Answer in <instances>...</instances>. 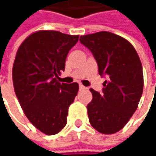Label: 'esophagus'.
Here are the masks:
<instances>
[{
    "instance_id": "1",
    "label": "esophagus",
    "mask_w": 156,
    "mask_h": 156,
    "mask_svg": "<svg viewBox=\"0 0 156 156\" xmlns=\"http://www.w3.org/2000/svg\"><path fill=\"white\" fill-rule=\"evenodd\" d=\"M85 88H86V87H84L83 85H81V84H80V85H79V89H80V90H84Z\"/></svg>"
}]
</instances>
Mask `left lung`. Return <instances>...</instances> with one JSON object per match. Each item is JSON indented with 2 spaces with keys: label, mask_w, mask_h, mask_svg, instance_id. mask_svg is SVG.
Returning a JSON list of instances; mask_svg holds the SVG:
<instances>
[{
  "label": "left lung",
  "mask_w": 156,
  "mask_h": 156,
  "mask_svg": "<svg viewBox=\"0 0 156 156\" xmlns=\"http://www.w3.org/2000/svg\"><path fill=\"white\" fill-rule=\"evenodd\" d=\"M80 41L93 54L100 75L107 78L101 93L90 88L89 122L101 134H115L127 124L139 104L143 90L141 60L130 42L110 32L83 35Z\"/></svg>",
  "instance_id": "1"
}]
</instances>
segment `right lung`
Wrapping results in <instances>:
<instances>
[{"label": "right lung", "mask_w": 156, "mask_h": 156, "mask_svg": "<svg viewBox=\"0 0 156 156\" xmlns=\"http://www.w3.org/2000/svg\"><path fill=\"white\" fill-rule=\"evenodd\" d=\"M79 35L42 30L29 35L16 53L13 82L27 119L46 135L59 133L67 124L69 108L79 90L77 82H59L69 50Z\"/></svg>", "instance_id": "obj_1"}]
</instances>
